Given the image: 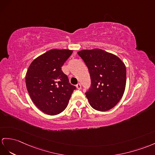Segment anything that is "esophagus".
Returning a JSON list of instances; mask_svg holds the SVG:
<instances>
[{"instance_id":"1","label":"esophagus","mask_w":155,"mask_h":155,"mask_svg":"<svg viewBox=\"0 0 155 155\" xmlns=\"http://www.w3.org/2000/svg\"><path fill=\"white\" fill-rule=\"evenodd\" d=\"M76 87H77V89H81V84H78L76 85Z\"/></svg>"}]
</instances>
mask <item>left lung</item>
<instances>
[{"label": "left lung", "mask_w": 155, "mask_h": 155, "mask_svg": "<svg viewBox=\"0 0 155 155\" xmlns=\"http://www.w3.org/2000/svg\"><path fill=\"white\" fill-rule=\"evenodd\" d=\"M87 66L91 84L86 97L92 108L107 111L122 99L126 88V68L118 56L99 48L78 52Z\"/></svg>", "instance_id": "8db88e82"}]
</instances>
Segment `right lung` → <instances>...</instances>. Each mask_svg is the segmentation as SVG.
I'll use <instances>...</instances> for the list:
<instances>
[{
  "instance_id": "obj_1",
  "label": "right lung",
  "mask_w": 155,
  "mask_h": 155,
  "mask_svg": "<svg viewBox=\"0 0 155 155\" xmlns=\"http://www.w3.org/2000/svg\"><path fill=\"white\" fill-rule=\"evenodd\" d=\"M72 52L52 49L36 58L28 68L26 87L33 103L45 114L56 115L64 110L75 89L61 68Z\"/></svg>"
}]
</instances>
